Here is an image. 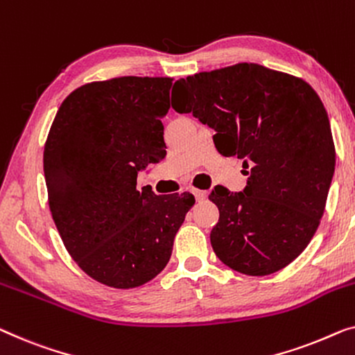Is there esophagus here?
<instances>
[{
    "instance_id": "obj_1",
    "label": "esophagus",
    "mask_w": 355,
    "mask_h": 355,
    "mask_svg": "<svg viewBox=\"0 0 355 355\" xmlns=\"http://www.w3.org/2000/svg\"><path fill=\"white\" fill-rule=\"evenodd\" d=\"M193 195L195 198L198 200V202H202V200L207 198V190H200V189H193Z\"/></svg>"
}]
</instances>
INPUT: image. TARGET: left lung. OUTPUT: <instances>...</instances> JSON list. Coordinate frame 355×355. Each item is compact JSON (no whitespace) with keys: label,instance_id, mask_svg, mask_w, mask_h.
I'll return each instance as SVG.
<instances>
[{"label":"left lung","instance_id":"1","mask_svg":"<svg viewBox=\"0 0 355 355\" xmlns=\"http://www.w3.org/2000/svg\"><path fill=\"white\" fill-rule=\"evenodd\" d=\"M173 91V109L213 128L220 155L250 168L243 192L218 186L209 195L216 256L245 275L284 269L314 237L335 173L320 97L302 78L246 62L181 78Z\"/></svg>","mask_w":355,"mask_h":355}]
</instances>
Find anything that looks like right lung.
<instances>
[{
    "instance_id": "1",
    "label": "right lung",
    "mask_w": 355,
    "mask_h": 355,
    "mask_svg": "<svg viewBox=\"0 0 355 355\" xmlns=\"http://www.w3.org/2000/svg\"><path fill=\"white\" fill-rule=\"evenodd\" d=\"M173 78L120 76L65 97L44 144L54 224L80 269L102 285L147 284L171 258L174 235L193 207L190 192L136 189L137 171L166 155L162 118Z\"/></svg>"
}]
</instances>
